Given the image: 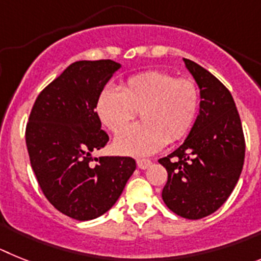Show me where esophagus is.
Listing matches in <instances>:
<instances>
[{
	"label": "esophagus",
	"mask_w": 261,
	"mask_h": 261,
	"mask_svg": "<svg viewBox=\"0 0 261 261\" xmlns=\"http://www.w3.org/2000/svg\"><path fill=\"white\" fill-rule=\"evenodd\" d=\"M137 164L140 169H147L152 163H151V160H148V159H138Z\"/></svg>",
	"instance_id": "1"
}]
</instances>
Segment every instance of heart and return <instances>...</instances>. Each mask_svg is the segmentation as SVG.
<instances>
[{"label":"heart","instance_id":"b5f03b06","mask_svg":"<svg viewBox=\"0 0 261 261\" xmlns=\"http://www.w3.org/2000/svg\"><path fill=\"white\" fill-rule=\"evenodd\" d=\"M199 109V89L192 79L165 71H147L128 77L121 92L106 87L99 92L96 113L108 130L118 135L138 112L143 123L124 131L114 148L124 155L147 156L169 142L184 138Z\"/></svg>","mask_w":261,"mask_h":261}]
</instances>
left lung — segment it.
Wrapping results in <instances>:
<instances>
[{
	"instance_id": "8db88e82",
	"label": "left lung",
	"mask_w": 261,
	"mask_h": 261,
	"mask_svg": "<svg viewBox=\"0 0 261 261\" xmlns=\"http://www.w3.org/2000/svg\"><path fill=\"white\" fill-rule=\"evenodd\" d=\"M199 88V114L185 142L159 163L168 172L163 201L174 214L201 219L226 202L243 169V128L227 88L205 68L184 59Z\"/></svg>"
}]
</instances>
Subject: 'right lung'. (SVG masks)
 <instances>
[{
  "instance_id": "add662e5",
  "label": "right lung",
  "mask_w": 261,
  "mask_h": 261,
  "mask_svg": "<svg viewBox=\"0 0 261 261\" xmlns=\"http://www.w3.org/2000/svg\"><path fill=\"white\" fill-rule=\"evenodd\" d=\"M119 68L113 60L72 63L40 92L26 126L27 151L43 194L77 221L112 209L137 168L127 156L92 158L109 142L96 113L97 97Z\"/></svg>"
}]
</instances>
